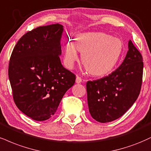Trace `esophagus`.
Here are the masks:
<instances>
[{
    "label": "esophagus",
    "mask_w": 151,
    "mask_h": 151,
    "mask_svg": "<svg viewBox=\"0 0 151 151\" xmlns=\"http://www.w3.org/2000/svg\"><path fill=\"white\" fill-rule=\"evenodd\" d=\"M81 81H82V79H81V78L79 77V76H77V77H76V83H80Z\"/></svg>",
    "instance_id": "obj_1"
}]
</instances>
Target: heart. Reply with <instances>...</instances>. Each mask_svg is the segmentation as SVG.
Instances as JSON below:
<instances>
[{
    "label": "heart",
    "mask_w": 151,
    "mask_h": 151,
    "mask_svg": "<svg viewBox=\"0 0 151 151\" xmlns=\"http://www.w3.org/2000/svg\"><path fill=\"white\" fill-rule=\"evenodd\" d=\"M81 59L88 73L96 77L104 76L115 68L123 51V43L119 38L103 32H86L77 36L74 43L67 42L64 62L67 68L72 69Z\"/></svg>",
    "instance_id": "heart-1"
}]
</instances>
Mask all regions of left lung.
Instances as JSON below:
<instances>
[{"instance_id": "1", "label": "left lung", "mask_w": 151, "mask_h": 151, "mask_svg": "<svg viewBox=\"0 0 151 151\" xmlns=\"http://www.w3.org/2000/svg\"><path fill=\"white\" fill-rule=\"evenodd\" d=\"M124 61L107 77L86 83L89 112L95 120L109 122L122 117L137 101L142 84L143 63L132 41Z\"/></svg>"}]
</instances>
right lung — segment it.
<instances>
[{
  "label": "right lung",
  "mask_w": 151,
  "mask_h": 151,
  "mask_svg": "<svg viewBox=\"0 0 151 151\" xmlns=\"http://www.w3.org/2000/svg\"><path fill=\"white\" fill-rule=\"evenodd\" d=\"M60 24L27 32L12 50L8 77L16 105L36 121L55 114L63 96L75 82V75L62 65Z\"/></svg>",
  "instance_id": "right-lung-1"
}]
</instances>
